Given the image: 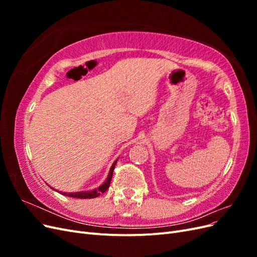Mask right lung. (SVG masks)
I'll use <instances>...</instances> for the list:
<instances>
[{"mask_svg": "<svg viewBox=\"0 0 257 257\" xmlns=\"http://www.w3.org/2000/svg\"><path fill=\"white\" fill-rule=\"evenodd\" d=\"M116 162H118V160H115L113 162V164L110 167V170H109V173H108V176L106 178L105 182L102 185H99L98 188L92 190V191H82V192H75V193H65V192L58 191V190H57V192H59L60 194H62V195H64V196H69V197H74V198H81V199L95 198V197L99 196L100 194L106 192L108 190V188H109L111 178H112V173H113V169H114V166L116 164Z\"/></svg>", "mask_w": 257, "mask_h": 257, "instance_id": "add662e5", "label": "right lung"}]
</instances>
